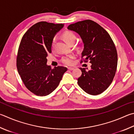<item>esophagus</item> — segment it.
I'll return each instance as SVG.
<instances>
[{
    "label": "esophagus",
    "mask_w": 134,
    "mask_h": 134,
    "mask_svg": "<svg viewBox=\"0 0 134 134\" xmlns=\"http://www.w3.org/2000/svg\"><path fill=\"white\" fill-rule=\"evenodd\" d=\"M68 69L69 70H73L74 69V67H68Z\"/></svg>",
    "instance_id": "esophagus-1"
}]
</instances>
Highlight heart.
Masks as SVG:
<instances>
[{"label": "heart", "mask_w": 134, "mask_h": 134, "mask_svg": "<svg viewBox=\"0 0 134 134\" xmlns=\"http://www.w3.org/2000/svg\"><path fill=\"white\" fill-rule=\"evenodd\" d=\"M62 37L69 44H71L72 43H74L75 39H76V36L74 34L69 30L64 31L62 33ZM55 42V39L54 38L51 42V48L53 50L54 49V44ZM75 56L74 55H70L68 56L63 57L62 59V62L65 65H71L73 63V59Z\"/></svg>", "instance_id": "1"}]
</instances>
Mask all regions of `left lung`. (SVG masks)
Listing matches in <instances>:
<instances>
[{
    "mask_svg": "<svg viewBox=\"0 0 134 134\" xmlns=\"http://www.w3.org/2000/svg\"><path fill=\"white\" fill-rule=\"evenodd\" d=\"M79 33L84 43L81 63H91V70L80 68L82 74L78 84L92 96L101 94L111 84L118 63L117 52L108 33L95 21L86 20L70 25L67 27Z\"/></svg>",
    "mask_w": 134,
    "mask_h": 134,
    "instance_id": "8db88e82",
    "label": "left lung"
}]
</instances>
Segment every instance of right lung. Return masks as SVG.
Listing matches in <instances>:
<instances>
[{
	"label": "right lung",
	"mask_w": 134,
	"mask_h": 134,
	"mask_svg": "<svg viewBox=\"0 0 134 134\" xmlns=\"http://www.w3.org/2000/svg\"><path fill=\"white\" fill-rule=\"evenodd\" d=\"M63 24L40 21L25 33L19 45L17 69L26 87L38 96L50 94L59 86L66 67L52 69L46 57L52 53L51 42Z\"/></svg>",
	"instance_id": "right-lung-1"
}]
</instances>
